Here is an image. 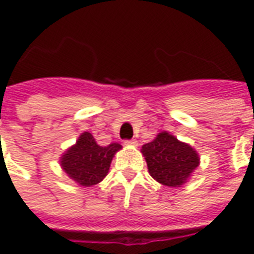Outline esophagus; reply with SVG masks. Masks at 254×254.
Instances as JSON below:
<instances>
[{
    "instance_id": "1",
    "label": "esophagus",
    "mask_w": 254,
    "mask_h": 254,
    "mask_svg": "<svg viewBox=\"0 0 254 254\" xmlns=\"http://www.w3.org/2000/svg\"><path fill=\"white\" fill-rule=\"evenodd\" d=\"M125 145H132V147H136V145H137V141H136V140H127V141H125Z\"/></svg>"
}]
</instances>
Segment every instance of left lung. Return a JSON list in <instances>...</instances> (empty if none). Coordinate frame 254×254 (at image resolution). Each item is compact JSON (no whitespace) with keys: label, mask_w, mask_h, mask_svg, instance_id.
Returning a JSON list of instances; mask_svg holds the SVG:
<instances>
[{"label":"left lung","mask_w":254,"mask_h":254,"mask_svg":"<svg viewBox=\"0 0 254 254\" xmlns=\"http://www.w3.org/2000/svg\"><path fill=\"white\" fill-rule=\"evenodd\" d=\"M141 154L148 166L149 176L169 188H180L187 184L200 166L196 149L166 130L144 144Z\"/></svg>","instance_id":"1"}]
</instances>
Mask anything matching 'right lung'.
Returning a JSON list of instances; mask_svg holds the SVG:
<instances>
[{"instance_id": "add662e5", "label": "right lung", "mask_w": 254, "mask_h": 254, "mask_svg": "<svg viewBox=\"0 0 254 254\" xmlns=\"http://www.w3.org/2000/svg\"><path fill=\"white\" fill-rule=\"evenodd\" d=\"M121 144L111 143L102 147L89 132H83L76 143L61 155L60 165L66 176L81 187H92L103 181L110 170L114 155Z\"/></svg>"}]
</instances>
